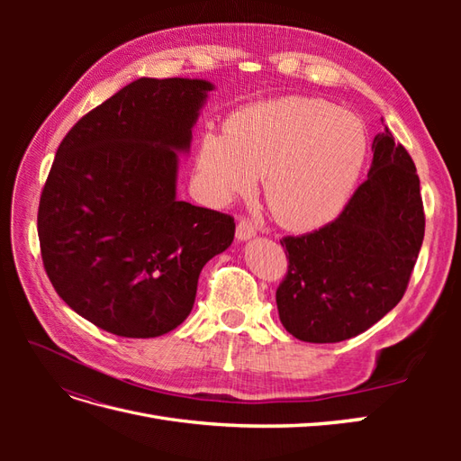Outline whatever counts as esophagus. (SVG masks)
<instances>
[{
	"label": "esophagus",
	"instance_id": "obj_1",
	"mask_svg": "<svg viewBox=\"0 0 461 461\" xmlns=\"http://www.w3.org/2000/svg\"><path fill=\"white\" fill-rule=\"evenodd\" d=\"M254 236H256V227L249 221L240 219L239 225H236V239L240 242H246V240H252Z\"/></svg>",
	"mask_w": 461,
	"mask_h": 461
}]
</instances>
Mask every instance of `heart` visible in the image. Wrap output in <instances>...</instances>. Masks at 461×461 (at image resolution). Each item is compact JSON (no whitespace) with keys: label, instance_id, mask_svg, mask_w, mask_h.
<instances>
[{"label":"heart","instance_id":"1","mask_svg":"<svg viewBox=\"0 0 461 461\" xmlns=\"http://www.w3.org/2000/svg\"><path fill=\"white\" fill-rule=\"evenodd\" d=\"M369 156L364 121L321 97L285 95L232 111L222 132L205 131L194 178L217 205L248 196L265 180L273 215L315 230L342 215Z\"/></svg>","mask_w":461,"mask_h":461}]
</instances>
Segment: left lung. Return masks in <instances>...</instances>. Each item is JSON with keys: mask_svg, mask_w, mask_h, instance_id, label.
I'll list each match as a JSON object with an SVG mask.
<instances>
[{"mask_svg": "<svg viewBox=\"0 0 461 461\" xmlns=\"http://www.w3.org/2000/svg\"><path fill=\"white\" fill-rule=\"evenodd\" d=\"M425 236L420 176L384 127L373 140L367 180L339 219L286 236L288 273L276 290L278 317L303 342L354 339L402 300Z\"/></svg>", "mask_w": 461, "mask_h": 461, "instance_id": "8db88e82", "label": "left lung"}]
</instances>
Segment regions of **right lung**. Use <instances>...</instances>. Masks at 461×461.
I'll return each instance as SVG.
<instances>
[{"mask_svg":"<svg viewBox=\"0 0 461 461\" xmlns=\"http://www.w3.org/2000/svg\"><path fill=\"white\" fill-rule=\"evenodd\" d=\"M212 90L203 78H138L55 153L38 209L46 273L68 308L117 337L183 323L203 265L232 244L230 215L176 198L180 156Z\"/></svg>","mask_w":461,"mask_h":461,"instance_id":"obj_1","label":"right lung"}]
</instances>
